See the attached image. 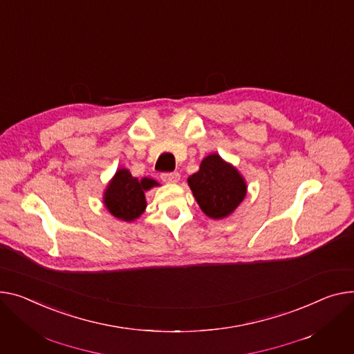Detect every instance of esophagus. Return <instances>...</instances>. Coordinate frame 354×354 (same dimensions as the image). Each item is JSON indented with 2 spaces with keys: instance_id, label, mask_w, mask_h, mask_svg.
<instances>
[{
  "instance_id": "1",
  "label": "esophagus",
  "mask_w": 354,
  "mask_h": 354,
  "mask_svg": "<svg viewBox=\"0 0 354 354\" xmlns=\"http://www.w3.org/2000/svg\"><path fill=\"white\" fill-rule=\"evenodd\" d=\"M160 179L167 183H176L180 179V175L178 172H163L160 174Z\"/></svg>"
}]
</instances>
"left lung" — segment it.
<instances>
[{
	"label": "left lung",
	"mask_w": 354,
	"mask_h": 354,
	"mask_svg": "<svg viewBox=\"0 0 354 354\" xmlns=\"http://www.w3.org/2000/svg\"><path fill=\"white\" fill-rule=\"evenodd\" d=\"M201 209L212 219H222L239 206L246 183L232 165L216 153L206 156L201 169L187 179Z\"/></svg>",
	"instance_id": "1"
}]
</instances>
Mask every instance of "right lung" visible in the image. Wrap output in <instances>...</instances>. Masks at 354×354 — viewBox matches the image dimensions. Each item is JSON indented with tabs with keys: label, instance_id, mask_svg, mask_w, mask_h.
<instances>
[{
	"label": "right lung",
	"instance_id": "1",
	"mask_svg": "<svg viewBox=\"0 0 354 354\" xmlns=\"http://www.w3.org/2000/svg\"><path fill=\"white\" fill-rule=\"evenodd\" d=\"M156 185L158 182L153 179L144 178L139 180L129 171L120 169L108 185L104 196L105 206L115 218L131 222L142 215L147 207L144 192Z\"/></svg>",
	"mask_w": 354,
	"mask_h": 354
}]
</instances>
